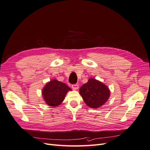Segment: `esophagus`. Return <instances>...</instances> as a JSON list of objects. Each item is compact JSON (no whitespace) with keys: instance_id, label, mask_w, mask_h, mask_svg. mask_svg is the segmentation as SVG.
Masks as SVG:
<instances>
[{"instance_id":"34e87169","label":"esophagus","mask_w":150,"mask_h":150,"mask_svg":"<svg viewBox=\"0 0 150 150\" xmlns=\"http://www.w3.org/2000/svg\"><path fill=\"white\" fill-rule=\"evenodd\" d=\"M72 88L74 90H77L78 88H79V85L76 84H73L72 86Z\"/></svg>"}]
</instances>
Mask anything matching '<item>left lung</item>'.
Segmentation results:
<instances>
[{"mask_svg":"<svg viewBox=\"0 0 150 150\" xmlns=\"http://www.w3.org/2000/svg\"><path fill=\"white\" fill-rule=\"evenodd\" d=\"M79 91L86 105L91 108L103 106L108 100L111 93L106 84L92 78H90Z\"/></svg>","mask_w":150,"mask_h":150,"instance_id":"1","label":"left lung"}]
</instances>
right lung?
I'll list each match as a JSON object with an SVG mask.
<instances>
[{
  "mask_svg": "<svg viewBox=\"0 0 150 150\" xmlns=\"http://www.w3.org/2000/svg\"><path fill=\"white\" fill-rule=\"evenodd\" d=\"M71 89L65 83L56 79L47 83L42 90V96L45 103L52 107H57L64 101L67 93Z\"/></svg>",
  "mask_w": 150,
  "mask_h": 150,
  "instance_id": "obj_1",
  "label": "right lung"
}]
</instances>
